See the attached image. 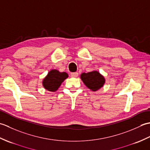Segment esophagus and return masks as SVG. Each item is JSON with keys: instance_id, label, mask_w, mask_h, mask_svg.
<instances>
[{"instance_id": "34e87169", "label": "esophagus", "mask_w": 150, "mask_h": 150, "mask_svg": "<svg viewBox=\"0 0 150 150\" xmlns=\"http://www.w3.org/2000/svg\"><path fill=\"white\" fill-rule=\"evenodd\" d=\"M79 73L77 72H73V73H71V75L72 77H78Z\"/></svg>"}]
</instances>
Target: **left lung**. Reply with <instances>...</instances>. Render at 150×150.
Listing matches in <instances>:
<instances>
[{
    "mask_svg": "<svg viewBox=\"0 0 150 150\" xmlns=\"http://www.w3.org/2000/svg\"><path fill=\"white\" fill-rule=\"evenodd\" d=\"M81 79L86 86L91 91H96L104 86L105 79L97 71H93L88 73H82Z\"/></svg>",
    "mask_w": 150,
    "mask_h": 150,
    "instance_id": "8db88e82",
    "label": "left lung"
}]
</instances>
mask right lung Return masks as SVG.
<instances>
[{
	"mask_svg": "<svg viewBox=\"0 0 150 150\" xmlns=\"http://www.w3.org/2000/svg\"><path fill=\"white\" fill-rule=\"evenodd\" d=\"M68 77V75L66 72H60L57 69H52L44 79L42 85L47 91H55Z\"/></svg>",
	"mask_w": 150,
	"mask_h": 150,
	"instance_id": "right-lung-1",
	"label": "right lung"
}]
</instances>
